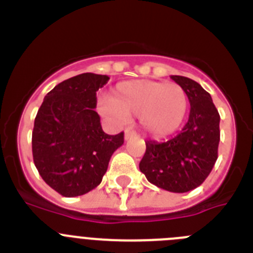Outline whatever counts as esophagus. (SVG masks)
<instances>
[{"label": "esophagus", "instance_id": "obj_1", "mask_svg": "<svg viewBox=\"0 0 253 253\" xmlns=\"http://www.w3.org/2000/svg\"><path fill=\"white\" fill-rule=\"evenodd\" d=\"M135 135H137V133H135V131L130 130V129H126V130H125V133H124V139L129 140L130 138L135 137Z\"/></svg>", "mask_w": 253, "mask_h": 253}]
</instances>
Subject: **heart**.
<instances>
[{
    "label": "heart",
    "mask_w": 253,
    "mask_h": 253,
    "mask_svg": "<svg viewBox=\"0 0 253 253\" xmlns=\"http://www.w3.org/2000/svg\"><path fill=\"white\" fill-rule=\"evenodd\" d=\"M189 107L182 87L158 81H126L115 87L110 99L100 101L104 115L118 122L139 118L142 128L152 137L175 133L184 123Z\"/></svg>",
    "instance_id": "heart-1"
}]
</instances>
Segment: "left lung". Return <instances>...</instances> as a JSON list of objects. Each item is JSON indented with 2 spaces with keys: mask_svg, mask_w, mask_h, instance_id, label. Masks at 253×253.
Here are the masks:
<instances>
[{
  "mask_svg": "<svg viewBox=\"0 0 253 253\" xmlns=\"http://www.w3.org/2000/svg\"><path fill=\"white\" fill-rule=\"evenodd\" d=\"M190 101L189 120L175 138L148 140L139 169L151 184L171 193H187L200 186L218 158L219 116L211 96L198 82L171 76Z\"/></svg>",
  "mask_w": 253,
  "mask_h": 253,
  "instance_id": "left-lung-1",
  "label": "left lung"
}]
</instances>
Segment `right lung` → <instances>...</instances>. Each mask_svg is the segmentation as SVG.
Masks as SVG:
<instances>
[{
	"label": "right lung",
	"mask_w": 253,
	"mask_h": 253,
	"mask_svg": "<svg viewBox=\"0 0 253 253\" xmlns=\"http://www.w3.org/2000/svg\"><path fill=\"white\" fill-rule=\"evenodd\" d=\"M109 77L82 73L46 93L33 130V158L40 176L60 195L73 198L97 187L124 133L109 135L96 113V91Z\"/></svg>",
	"instance_id": "right-lung-1"
}]
</instances>
